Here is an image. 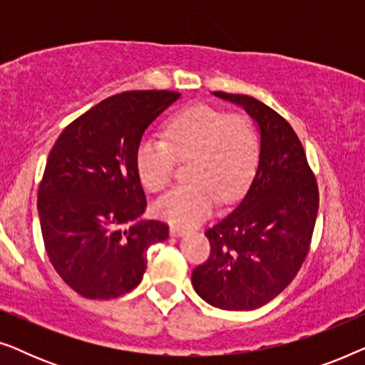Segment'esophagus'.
I'll use <instances>...</instances> for the list:
<instances>
[{"label": "esophagus", "instance_id": "34e87169", "mask_svg": "<svg viewBox=\"0 0 365 365\" xmlns=\"http://www.w3.org/2000/svg\"><path fill=\"white\" fill-rule=\"evenodd\" d=\"M169 232H171V236L173 237H182V236H186V229H181V227H178V226H171V229H169Z\"/></svg>", "mask_w": 365, "mask_h": 365}]
</instances>
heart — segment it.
<instances>
[{"mask_svg":"<svg viewBox=\"0 0 365 365\" xmlns=\"http://www.w3.org/2000/svg\"><path fill=\"white\" fill-rule=\"evenodd\" d=\"M164 139H143L134 166L148 191L168 187L176 159L189 161L187 179L154 204V214L178 227H192L209 217L217 201L232 202L256 173L261 144L247 118L196 104L174 114Z\"/></svg>","mask_w":365,"mask_h":365,"instance_id":"1","label":"heart"}]
</instances>
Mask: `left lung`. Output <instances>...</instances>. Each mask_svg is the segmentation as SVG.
I'll list each match as a JSON object with an SVG mask.
<instances>
[{
	"label": "left lung",
	"mask_w": 365,
	"mask_h": 365,
	"mask_svg": "<svg viewBox=\"0 0 365 365\" xmlns=\"http://www.w3.org/2000/svg\"><path fill=\"white\" fill-rule=\"evenodd\" d=\"M214 96L237 104L256 121L261 154L246 196L206 231L211 254L191 281L214 307L252 311L279 296L301 269L317 217V182L281 114L246 94Z\"/></svg>",
	"instance_id": "obj_1"
}]
</instances>
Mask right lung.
Returning <instances> with one entry per match:
<instances>
[{"mask_svg": "<svg viewBox=\"0 0 365 365\" xmlns=\"http://www.w3.org/2000/svg\"><path fill=\"white\" fill-rule=\"evenodd\" d=\"M181 94L126 91L66 126L38 189L44 247L59 277L86 299H114L141 282L146 252L166 241L146 211L134 156L149 124Z\"/></svg>", "mask_w": 365, "mask_h": 365, "instance_id": "obj_1", "label": "right lung"}]
</instances>
